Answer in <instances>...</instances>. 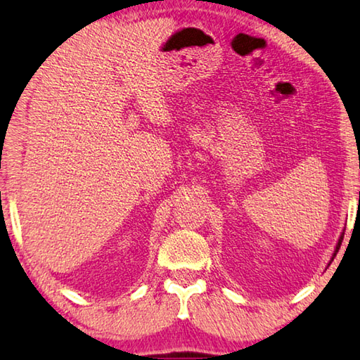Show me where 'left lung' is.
I'll return each mask as SVG.
<instances>
[{
	"mask_svg": "<svg viewBox=\"0 0 360 360\" xmlns=\"http://www.w3.org/2000/svg\"><path fill=\"white\" fill-rule=\"evenodd\" d=\"M343 236H345V234H341V238H340V240H338V245H337V250H335V253H333V257H335V255H337V252L340 250V245H341V243H343Z\"/></svg>",
	"mask_w": 360,
	"mask_h": 360,
	"instance_id": "left-lung-1",
	"label": "left lung"
}]
</instances>
